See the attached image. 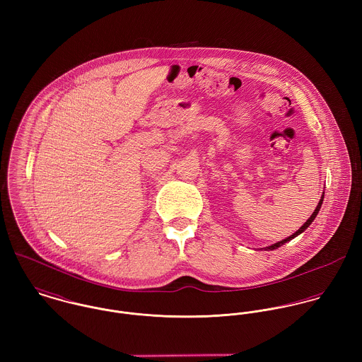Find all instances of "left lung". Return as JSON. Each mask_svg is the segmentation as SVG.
Masks as SVG:
<instances>
[{
  "label": "left lung",
  "instance_id": "obj_1",
  "mask_svg": "<svg viewBox=\"0 0 362 362\" xmlns=\"http://www.w3.org/2000/svg\"><path fill=\"white\" fill-rule=\"evenodd\" d=\"M323 197H325V194H323V195H322V199H320V201H319V204H317V206H316V209H315V211H313V213H312V216H310V218H308V220H307V221H305V223H304V226H303V227H301V228H300V230H297V231H296V233H294V234H293V235H291V237H288V238H286V240H283V241H279V243H276V244H273V245H270V247H267V248H264V250H266V251H267V250H276V248H279V247H281V245H284V244H286V243H288V241H290V240H293V238H294V237H297V235H300V234H301V233H303V231H305V230H307V228H308V227H310V223H312V221H313V218H315V217H316V214H317V211H319V209H320V206H322V202H323Z\"/></svg>",
  "mask_w": 362,
  "mask_h": 362
}]
</instances>
